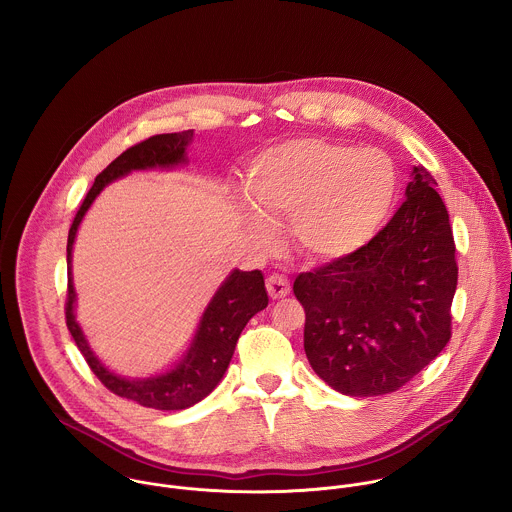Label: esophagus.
<instances>
[{
    "label": "esophagus",
    "mask_w": 512,
    "mask_h": 512,
    "mask_svg": "<svg viewBox=\"0 0 512 512\" xmlns=\"http://www.w3.org/2000/svg\"><path fill=\"white\" fill-rule=\"evenodd\" d=\"M266 290H268L272 299L286 297L290 293V280L282 274H272V276L266 278Z\"/></svg>",
    "instance_id": "34e87169"
}]
</instances>
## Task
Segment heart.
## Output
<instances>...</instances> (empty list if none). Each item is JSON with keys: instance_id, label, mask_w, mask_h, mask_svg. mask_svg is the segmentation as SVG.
<instances>
[{"instance_id": "obj_1", "label": "heart", "mask_w": 512, "mask_h": 512, "mask_svg": "<svg viewBox=\"0 0 512 512\" xmlns=\"http://www.w3.org/2000/svg\"><path fill=\"white\" fill-rule=\"evenodd\" d=\"M248 191L264 215H246L260 242L274 240L268 220H292L295 246L311 260L331 262L382 228L396 201L398 173L380 149L301 138L264 151Z\"/></svg>"}]
</instances>
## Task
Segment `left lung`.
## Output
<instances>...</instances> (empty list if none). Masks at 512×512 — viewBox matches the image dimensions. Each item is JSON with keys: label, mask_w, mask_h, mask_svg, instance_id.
<instances>
[{"label": "left lung", "mask_w": 512, "mask_h": 512, "mask_svg": "<svg viewBox=\"0 0 512 512\" xmlns=\"http://www.w3.org/2000/svg\"><path fill=\"white\" fill-rule=\"evenodd\" d=\"M406 201L359 250L303 272V347L313 370L347 396L402 388L451 337L455 242L432 173L418 165Z\"/></svg>", "instance_id": "left-lung-1"}]
</instances>
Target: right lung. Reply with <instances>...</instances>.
<instances>
[{"label": "right lung", "mask_w": 512, "mask_h": 512, "mask_svg": "<svg viewBox=\"0 0 512 512\" xmlns=\"http://www.w3.org/2000/svg\"><path fill=\"white\" fill-rule=\"evenodd\" d=\"M193 140V130L177 134L151 136L136 146L128 147L118 155L96 179L86 193L76 217H74L69 240H67V305L65 317L67 327L73 335L78 351L82 353L86 365L98 376V380L116 396L138 402L140 406L155 410H185L205 396H209L219 384L224 370L234 355L236 341L246 327V323L268 305V293L264 288V276L260 270L240 272L234 270L226 282L215 293L209 307L205 309L191 349L171 372L149 376V378H122L110 372L90 351L76 319H74V286L71 278L73 242L78 224L98 197V193L114 179L134 171L149 167H171L185 161V147Z\"/></svg>", "instance_id": "right-lung-1"}]
</instances>
